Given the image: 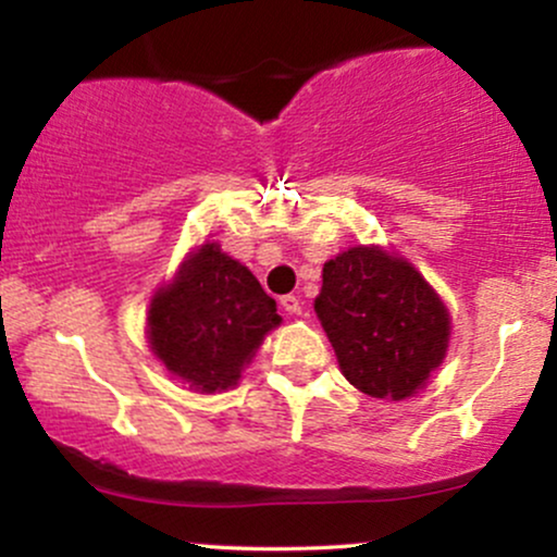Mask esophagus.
Returning <instances> with one entry per match:
<instances>
[{"label": "esophagus", "instance_id": "34e87169", "mask_svg": "<svg viewBox=\"0 0 557 557\" xmlns=\"http://www.w3.org/2000/svg\"><path fill=\"white\" fill-rule=\"evenodd\" d=\"M280 304H283V309L287 311V314L304 317V300H300L298 296H283V300H280Z\"/></svg>", "mask_w": 557, "mask_h": 557}]
</instances>
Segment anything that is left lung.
<instances>
[{
	"label": "left lung",
	"instance_id": "obj_1",
	"mask_svg": "<svg viewBox=\"0 0 557 557\" xmlns=\"http://www.w3.org/2000/svg\"><path fill=\"white\" fill-rule=\"evenodd\" d=\"M314 311L343 376L372 398H411L445 361L450 311L411 261L382 246L324 261Z\"/></svg>",
	"mask_w": 557,
	"mask_h": 557
}]
</instances>
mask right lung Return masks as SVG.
Segmentation results:
<instances>
[{
    "label": "right lung",
    "mask_w": 557,
    "mask_h": 557,
    "mask_svg": "<svg viewBox=\"0 0 557 557\" xmlns=\"http://www.w3.org/2000/svg\"><path fill=\"white\" fill-rule=\"evenodd\" d=\"M283 317L246 264L203 240L185 253L146 311L151 354L183 385L203 395L238 387L243 369Z\"/></svg>",
    "instance_id": "right-lung-1"
}]
</instances>
